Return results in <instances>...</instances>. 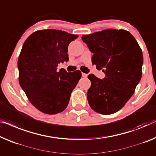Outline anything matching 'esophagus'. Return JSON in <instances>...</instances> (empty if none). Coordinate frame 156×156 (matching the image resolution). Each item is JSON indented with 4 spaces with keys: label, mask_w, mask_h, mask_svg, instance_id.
Masks as SVG:
<instances>
[{
    "label": "esophagus",
    "mask_w": 156,
    "mask_h": 156,
    "mask_svg": "<svg viewBox=\"0 0 156 156\" xmlns=\"http://www.w3.org/2000/svg\"><path fill=\"white\" fill-rule=\"evenodd\" d=\"M82 76H83V77H84V78H86V77H87V74L82 73Z\"/></svg>",
    "instance_id": "obj_1"
}]
</instances>
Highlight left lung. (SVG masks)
Returning <instances> with one entry per match:
<instances>
[{
    "label": "left lung",
    "instance_id": "1",
    "mask_svg": "<svg viewBox=\"0 0 156 156\" xmlns=\"http://www.w3.org/2000/svg\"><path fill=\"white\" fill-rule=\"evenodd\" d=\"M83 41L93 53L92 62L102 69L106 77L87 76L91 86L87 90L90 107L104 115L121 109L134 94L142 74L143 54L129 31L108 29L83 35Z\"/></svg>",
    "mask_w": 156,
    "mask_h": 156
}]
</instances>
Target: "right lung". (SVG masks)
I'll return each mask as SVG.
<instances>
[{
  "label": "right lung",
  "instance_id": "1",
  "mask_svg": "<svg viewBox=\"0 0 156 156\" xmlns=\"http://www.w3.org/2000/svg\"><path fill=\"white\" fill-rule=\"evenodd\" d=\"M78 37L60 30H39L25 41L18 59L19 82L38 110L56 114L65 110L81 72L57 71L58 64L69 61L68 46Z\"/></svg>",
  "mask_w": 156,
  "mask_h": 156
}]
</instances>
